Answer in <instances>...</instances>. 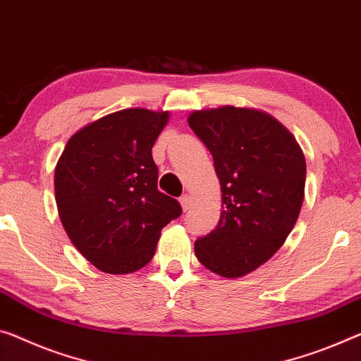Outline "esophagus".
Segmentation results:
<instances>
[{"label":"esophagus","instance_id":"34e87169","mask_svg":"<svg viewBox=\"0 0 361 361\" xmlns=\"http://www.w3.org/2000/svg\"><path fill=\"white\" fill-rule=\"evenodd\" d=\"M179 202H180V204H182V209H184V212H187V209L190 208V204H192L190 195H182V197L179 198Z\"/></svg>","mask_w":361,"mask_h":361}]
</instances>
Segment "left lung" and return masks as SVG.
<instances>
[{
  "instance_id": "obj_1",
  "label": "left lung",
  "mask_w": 361,
  "mask_h": 361,
  "mask_svg": "<svg viewBox=\"0 0 361 361\" xmlns=\"http://www.w3.org/2000/svg\"><path fill=\"white\" fill-rule=\"evenodd\" d=\"M188 126L212 153L223 192L218 226L197 238L195 255L216 274L243 276L268 262L295 226L305 157L284 126L255 109L195 111Z\"/></svg>"
}]
</instances>
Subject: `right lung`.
<instances>
[{
  "instance_id": "add662e5",
  "label": "right lung",
  "mask_w": 361,
  "mask_h": 361,
  "mask_svg": "<svg viewBox=\"0 0 361 361\" xmlns=\"http://www.w3.org/2000/svg\"><path fill=\"white\" fill-rule=\"evenodd\" d=\"M168 113L134 108L108 114L69 138L54 171L61 223L77 250L109 274L153 258L166 224L182 214L158 190L152 148Z\"/></svg>"
}]
</instances>
